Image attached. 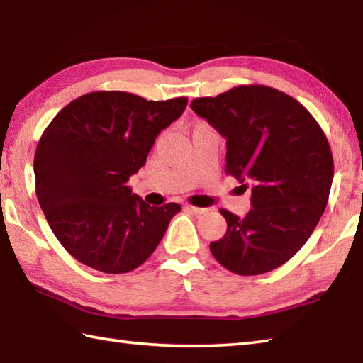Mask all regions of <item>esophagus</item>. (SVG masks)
I'll return each instance as SVG.
<instances>
[{"mask_svg":"<svg viewBox=\"0 0 363 363\" xmlns=\"http://www.w3.org/2000/svg\"><path fill=\"white\" fill-rule=\"evenodd\" d=\"M186 208H187L190 212H194V214H204V212L208 211L206 208H198V206H191V204H187Z\"/></svg>","mask_w":363,"mask_h":363,"instance_id":"obj_1","label":"esophagus"}]
</instances>
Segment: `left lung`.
<instances>
[{
    "label": "left lung",
    "instance_id": "left-lung-1",
    "mask_svg": "<svg viewBox=\"0 0 363 363\" xmlns=\"http://www.w3.org/2000/svg\"><path fill=\"white\" fill-rule=\"evenodd\" d=\"M190 108L226 140L225 172L252 187L244 218L220 211L228 228L211 253L238 275L274 271L301 250L328 206V138L302 104L262 84L198 97Z\"/></svg>",
    "mask_w": 363,
    "mask_h": 363
}]
</instances>
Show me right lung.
<instances>
[{
	"label": "right lung",
	"mask_w": 363,
	"mask_h": 363,
	"mask_svg": "<svg viewBox=\"0 0 363 363\" xmlns=\"http://www.w3.org/2000/svg\"><path fill=\"white\" fill-rule=\"evenodd\" d=\"M186 106L187 97L155 102L96 91L48 124L34 155L35 195L56 239L77 261L125 274L157 248L181 206H149L125 184Z\"/></svg>",
	"instance_id": "right-lung-1"
}]
</instances>
